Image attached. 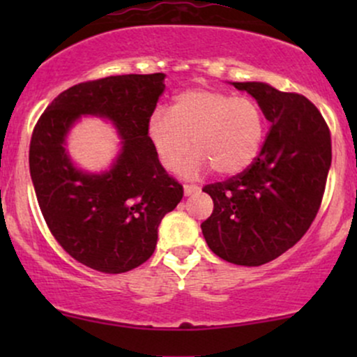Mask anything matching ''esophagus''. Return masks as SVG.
I'll return each mask as SVG.
<instances>
[{"mask_svg":"<svg viewBox=\"0 0 357 357\" xmlns=\"http://www.w3.org/2000/svg\"><path fill=\"white\" fill-rule=\"evenodd\" d=\"M199 191V186H196V184H184V195L190 196L192 192H198Z\"/></svg>","mask_w":357,"mask_h":357,"instance_id":"esophagus-1","label":"esophagus"}]
</instances>
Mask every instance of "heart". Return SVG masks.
Listing matches in <instances>:
<instances>
[{"instance_id": "heart-1", "label": "heart", "mask_w": 357, "mask_h": 357, "mask_svg": "<svg viewBox=\"0 0 357 357\" xmlns=\"http://www.w3.org/2000/svg\"><path fill=\"white\" fill-rule=\"evenodd\" d=\"M264 134L265 116L257 100L211 89L181 92L169 112L155 110L147 124L151 144L167 171H178L191 147L196 151L188 174L206 167L223 176L241 173L257 158Z\"/></svg>"}]
</instances>
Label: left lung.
<instances>
[{"label":"left lung","mask_w":357,"mask_h":357,"mask_svg":"<svg viewBox=\"0 0 357 357\" xmlns=\"http://www.w3.org/2000/svg\"><path fill=\"white\" fill-rule=\"evenodd\" d=\"M247 90L270 122L260 154L243 173L206 184L213 213L202 223L215 255L258 267L292 248L317 215L333 159L331 132L301 93L264 82H233Z\"/></svg>","instance_id":"8db88e82"}]
</instances>
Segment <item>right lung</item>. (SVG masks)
Wrapping results in <instances>:
<instances>
[{"instance_id": "right-lung-1", "label": "right lung", "mask_w": 357, "mask_h": 357, "mask_svg": "<svg viewBox=\"0 0 357 357\" xmlns=\"http://www.w3.org/2000/svg\"><path fill=\"white\" fill-rule=\"evenodd\" d=\"M165 73L82 82L52 100L30 142V174L40 210L61 248L104 273L139 267L154 253L158 228L183 198V186L159 162L147 124ZM82 115L109 118L123 141L109 172L85 174L64 151Z\"/></svg>"}]
</instances>
